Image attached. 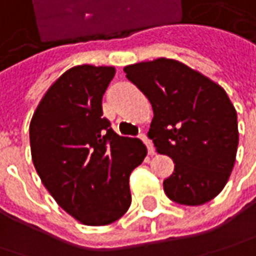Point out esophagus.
<instances>
[{
    "mask_svg": "<svg viewBox=\"0 0 256 256\" xmlns=\"http://www.w3.org/2000/svg\"><path fill=\"white\" fill-rule=\"evenodd\" d=\"M139 138H140V139L143 140V143L146 144V148H148V152H149V155H154V154H155V148H154V143L149 140V138H148V136H146L144 133H140V134H139Z\"/></svg>",
    "mask_w": 256,
    "mask_h": 256,
    "instance_id": "1",
    "label": "esophagus"
}]
</instances>
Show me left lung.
I'll return each mask as SVG.
<instances>
[{
    "label": "left lung",
    "instance_id": "8db88e82",
    "mask_svg": "<svg viewBox=\"0 0 256 256\" xmlns=\"http://www.w3.org/2000/svg\"><path fill=\"white\" fill-rule=\"evenodd\" d=\"M154 108L148 136L172 158L165 194L178 204L202 206L224 188L236 159V110L226 91L187 65L166 58L124 68Z\"/></svg>",
    "mask_w": 256,
    "mask_h": 256
}]
</instances>
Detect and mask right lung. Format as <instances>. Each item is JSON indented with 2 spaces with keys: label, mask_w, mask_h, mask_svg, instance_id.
I'll return each mask as SVG.
<instances>
[{
  "label": "right lung",
  "mask_w": 256,
  "mask_h": 256,
  "mask_svg": "<svg viewBox=\"0 0 256 256\" xmlns=\"http://www.w3.org/2000/svg\"><path fill=\"white\" fill-rule=\"evenodd\" d=\"M113 66L78 65L62 74L30 122V148L43 186L68 214L106 226L130 207L128 176L148 150L136 138L118 136L102 117V96Z\"/></svg>",
  "instance_id": "right-lung-1"
}]
</instances>
